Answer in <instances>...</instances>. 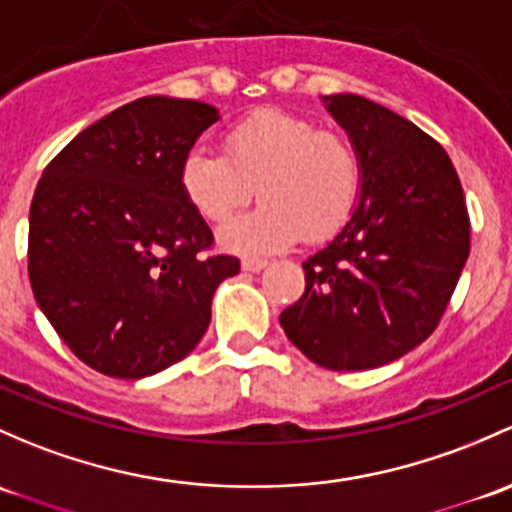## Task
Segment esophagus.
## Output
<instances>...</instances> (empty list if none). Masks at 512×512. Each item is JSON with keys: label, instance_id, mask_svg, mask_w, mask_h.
<instances>
[{"label": "esophagus", "instance_id": "1", "mask_svg": "<svg viewBox=\"0 0 512 512\" xmlns=\"http://www.w3.org/2000/svg\"><path fill=\"white\" fill-rule=\"evenodd\" d=\"M267 267V260H262V257H245V260H242V270H247V272H260V270H265Z\"/></svg>", "mask_w": 512, "mask_h": 512}]
</instances>
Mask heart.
<instances>
[{"label":"heart","mask_w":512,"mask_h":512,"mask_svg":"<svg viewBox=\"0 0 512 512\" xmlns=\"http://www.w3.org/2000/svg\"><path fill=\"white\" fill-rule=\"evenodd\" d=\"M223 149L196 144L179 169L188 206L220 225L260 193L262 203L220 230L233 252H270L301 238L324 240L351 218L363 184L353 139L309 117L262 107L225 129Z\"/></svg>","instance_id":"b5f03b06"}]
</instances>
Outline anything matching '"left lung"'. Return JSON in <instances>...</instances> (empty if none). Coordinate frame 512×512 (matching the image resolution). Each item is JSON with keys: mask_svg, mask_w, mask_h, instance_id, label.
<instances>
[{"mask_svg": "<svg viewBox=\"0 0 512 512\" xmlns=\"http://www.w3.org/2000/svg\"><path fill=\"white\" fill-rule=\"evenodd\" d=\"M326 100L363 161L360 203L301 265L306 289L279 324L321 368L368 370L432 336L469 257L471 223L437 139L360 95Z\"/></svg>", "mask_w": 512, "mask_h": 512, "instance_id": "left-lung-1", "label": "left lung"}]
</instances>
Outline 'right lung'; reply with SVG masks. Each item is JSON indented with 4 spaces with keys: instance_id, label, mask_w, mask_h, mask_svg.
Instances as JSON below:
<instances>
[{
    "instance_id": "add662e5",
    "label": "right lung",
    "mask_w": 512,
    "mask_h": 512,
    "mask_svg": "<svg viewBox=\"0 0 512 512\" xmlns=\"http://www.w3.org/2000/svg\"><path fill=\"white\" fill-rule=\"evenodd\" d=\"M218 120L198 100L149 95L73 137L43 169L29 213V279L66 346L102 375L147 378L211 324L240 272L184 198L179 169Z\"/></svg>"
}]
</instances>
